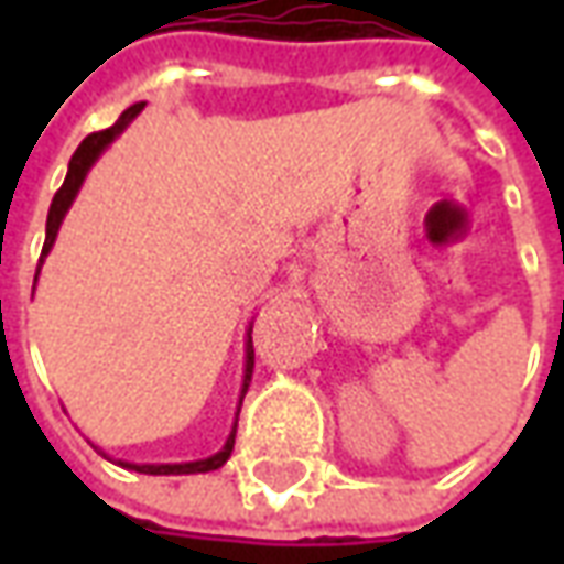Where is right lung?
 Wrapping results in <instances>:
<instances>
[{
    "instance_id": "right-lung-1",
    "label": "right lung",
    "mask_w": 564,
    "mask_h": 564,
    "mask_svg": "<svg viewBox=\"0 0 564 564\" xmlns=\"http://www.w3.org/2000/svg\"><path fill=\"white\" fill-rule=\"evenodd\" d=\"M141 108L144 102H135L132 108H127L120 120H117L111 129H102V132H93L87 139L80 141L78 150L72 153V160H68V174L63 186L56 189L54 202H51V210H47V232H44V247H42V259H39V269H35V281H39V271H42V262L44 257L51 253V247L56 241V232H59V223L66 217V210L72 208V202L78 196L80 184H84V177L90 172V165L99 156H102V150L111 144V141L123 132V129L141 115ZM250 332L247 329V347H245V383H241V399H238V411H241V402H245V392L250 387V378H253V341H250ZM235 429H238V416H235V425L229 437H226V444H223L220 453H214L208 459H198V462H181V465H132V462H117V465H123L129 471H139V474H205V471H217L220 465H226V459L232 456V447H235ZM105 456V453H102Z\"/></svg>"
}]
</instances>
